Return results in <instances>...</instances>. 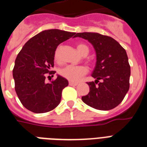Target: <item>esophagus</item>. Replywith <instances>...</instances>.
<instances>
[{
  "label": "esophagus",
  "instance_id": "obj_1",
  "mask_svg": "<svg viewBox=\"0 0 147 147\" xmlns=\"http://www.w3.org/2000/svg\"><path fill=\"white\" fill-rule=\"evenodd\" d=\"M69 85H71V86H76V85H78V82H69Z\"/></svg>",
  "mask_w": 147,
  "mask_h": 147
}]
</instances>
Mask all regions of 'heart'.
<instances>
[{"mask_svg": "<svg viewBox=\"0 0 147 147\" xmlns=\"http://www.w3.org/2000/svg\"><path fill=\"white\" fill-rule=\"evenodd\" d=\"M77 50L82 55H84L86 53H88L89 49L88 47L86 45L83 43H78L76 45ZM54 58L56 62H59L60 60L59 55V47H58L55 51V55ZM87 69L85 66L82 65H69L63 67L59 69V73L63 78H66L68 80L71 82H77L83 76H85L87 73Z\"/></svg>", "mask_w": 147, "mask_h": 147, "instance_id": "b5f03b06", "label": "heart"}]
</instances>
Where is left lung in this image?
Instances as JSON below:
<instances>
[{"mask_svg": "<svg viewBox=\"0 0 147 147\" xmlns=\"http://www.w3.org/2000/svg\"><path fill=\"white\" fill-rule=\"evenodd\" d=\"M77 36L93 45L97 57L92 75L96 80L87 83L89 93L82 100L95 109H113L121 104L130 88V66L126 50L114 39L100 33H78Z\"/></svg>", "mask_w": 147, "mask_h": 147, "instance_id": "8db88e82", "label": "left lung"}]
</instances>
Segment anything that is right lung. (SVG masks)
I'll return each instance as SVG.
<instances>
[{
  "instance_id": "add662e5",
  "label": "right lung",
  "mask_w": 147,
  "mask_h": 147,
  "mask_svg": "<svg viewBox=\"0 0 147 147\" xmlns=\"http://www.w3.org/2000/svg\"><path fill=\"white\" fill-rule=\"evenodd\" d=\"M76 35V33L57 29L42 31L29 40L20 51L13 77L16 93L27 110L40 114L50 111L59 105L62 90L69 82L60 76L50 83L45 82V79L48 73L55 72L50 69L54 66L58 46Z\"/></svg>"
}]
</instances>
